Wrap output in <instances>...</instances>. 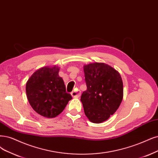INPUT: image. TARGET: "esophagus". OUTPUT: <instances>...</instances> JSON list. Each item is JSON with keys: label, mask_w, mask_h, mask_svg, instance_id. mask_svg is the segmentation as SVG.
I'll list each match as a JSON object with an SVG mask.
<instances>
[{"label": "esophagus", "mask_w": 158, "mask_h": 158, "mask_svg": "<svg viewBox=\"0 0 158 158\" xmlns=\"http://www.w3.org/2000/svg\"><path fill=\"white\" fill-rule=\"evenodd\" d=\"M71 94L73 98H79L81 96V91L79 90H77L72 92L71 93Z\"/></svg>", "instance_id": "esophagus-1"}]
</instances>
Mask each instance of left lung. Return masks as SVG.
Segmentation results:
<instances>
[{"instance_id":"8db88e82","label":"left lung","mask_w":158,"mask_h":158,"mask_svg":"<svg viewBox=\"0 0 158 158\" xmlns=\"http://www.w3.org/2000/svg\"><path fill=\"white\" fill-rule=\"evenodd\" d=\"M87 89L81 97L85 115L93 123L107 120L118 109L123 98L120 73L105 63L84 66Z\"/></svg>"}]
</instances>
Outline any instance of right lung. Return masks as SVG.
<instances>
[{
  "label": "right lung",
  "instance_id": "obj_1",
  "mask_svg": "<svg viewBox=\"0 0 158 158\" xmlns=\"http://www.w3.org/2000/svg\"><path fill=\"white\" fill-rule=\"evenodd\" d=\"M59 68L44 67L35 72L26 85L27 96L32 109L46 118L56 117L72 97L66 92Z\"/></svg>",
  "mask_w": 158,
  "mask_h": 158
}]
</instances>
